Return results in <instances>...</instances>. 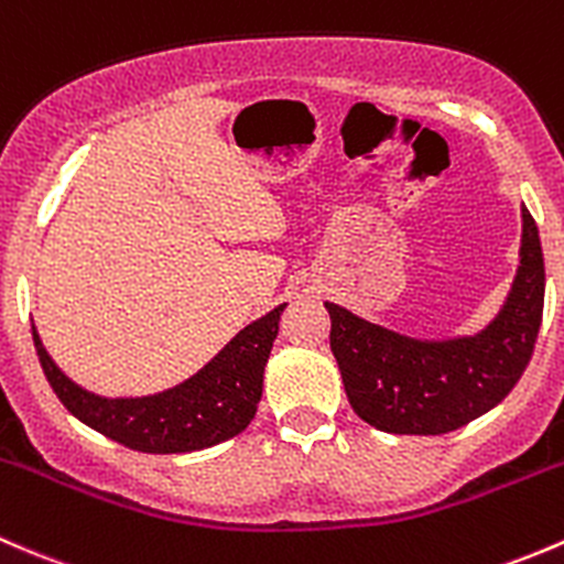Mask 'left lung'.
Returning a JSON list of instances; mask_svg holds the SVG:
<instances>
[{
	"label": "left lung",
	"mask_w": 564,
	"mask_h": 564,
	"mask_svg": "<svg viewBox=\"0 0 564 564\" xmlns=\"http://www.w3.org/2000/svg\"><path fill=\"white\" fill-rule=\"evenodd\" d=\"M521 217V265L513 290L480 334L421 341L325 304L330 350L361 421L391 434H445L467 426L513 391L535 350L545 293L538 225L527 208Z\"/></svg>",
	"instance_id": "obj_1"
}]
</instances>
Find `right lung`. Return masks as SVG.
Masks as SVG:
<instances>
[{"instance_id": "right-lung-1", "label": "right lung", "mask_w": 564, "mask_h": 564, "mask_svg": "<svg viewBox=\"0 0 564 564\" xmlns=\"http://www.w3.org/2000/svg\"><path fill=\"white\" fill-rule=\"evenodd\" d=\"M284 304L234 336L228 347L182 386L143 399H102L67 380L32 325L34 350L59 402L78 421L143 454H189L236 437L263 393V369Z\"/></svg>"}]
</instances>
